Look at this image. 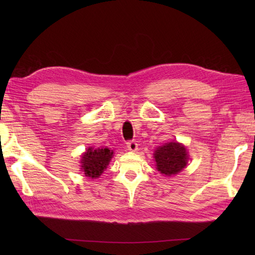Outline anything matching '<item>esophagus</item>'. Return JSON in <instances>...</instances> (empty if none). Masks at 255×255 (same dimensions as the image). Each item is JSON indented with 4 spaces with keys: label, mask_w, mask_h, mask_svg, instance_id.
Here are the masks:
<instances>
[{
    "label": "esophagus",
    "mask_w": 255,
    "mask_h": 255,
    "mask_svg": "<svg viewBox=\"0 0 255 255\" xmlns=\"http://www.w3.org/2000/svg\"><path fill=\"white\" fill-rule=\"evenodd\" d=\"M127 148L130 151H136L138 149V144L134 140H129L127 141Z\"/></svg>",
    "instance_id": "obj_1"
}]
</instances>
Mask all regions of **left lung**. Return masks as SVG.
<instances>
[{
  "label": "left lung",
  "instance_id": "left-lung-1",
  "mask_svg": "<svg viewBox=\"0 0 255 255\" xmlns=\"http://www.w3.org/2000/svg\"><path fill=\"white\" fill-rule=\"evenodd\" d=\"M156 169L165 175L177 174L187 164V152L184 145L170 142L154 151Z\"/></svg>",
  "mask_w": 255,
  "mask_h": 255
}]
</instances>
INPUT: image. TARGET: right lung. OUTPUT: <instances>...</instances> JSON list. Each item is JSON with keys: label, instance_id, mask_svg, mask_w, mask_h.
Segmentation results:
<instances>
[{"label": "right lung", "instance_id": "add662e5", "mask_svg": "<svg viewBox=\"0 0 255 255\" xmlns=\"http://www.w3.org/2000/svg\"><path fill=\"white\" fill-rule=\"evenodd\" d=\"M113 151L110 149H88L82 155V169L84 174L89 177H99L113 156Z\"/></svg>", "mask_w": 255, "mask_h": 255}]
</instances>
